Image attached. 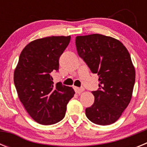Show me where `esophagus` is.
Segmentation results:
<instances>
[{"instance_id": "1", "label": "esophagus", "mask_w": 147, "mask_h": 147, "mask_svg": "<svg viewBox=\"0 0 147 147\" xmlns=\"http://www.w3.org/2000/svg\"><path fill=\"white\" fill-rule=\"evenodd\" d=\"M74 90L76 92V93H78V94H80L81 93H82L83 90H84V88H76L75 87L74 88Z\"/></svg>"}]
</instances>
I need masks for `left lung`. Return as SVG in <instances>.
<instances>
[{
    "label": "left lung",
    "mask_w": 147,
    "mask_h": 147,
    "mask_svg": "<svg viewBox=\"0 0 147 147\" xmlns=\"http://www.w3.org/2000/svg\"><path fill=\"white\" fill-rule=\"evenodd\" d=\"M79 56L98 76V88L92 91L94 103L85 110L90 121L110 125L120 118L132 98L136 71L130 55L119 40L98 34L77 36Z\"/></svg>",
    "instance_id": "obj_1"
}]
</instances>
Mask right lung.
Segmentation results:
<instances>
[{"mask_svg":"<svg viewBox=\"0 0 147 147\" xmlns=\"http://www.w3.org/2000/svg\"><path fill=\"white\" fill-rule=\"evenodd\" d=\"M71 36L48 37L35 40L22 51L14 74V82L20 98L35 121L51 125L60 121L67 105L74 97L72 88L61 82L54 85L51 75L59 71V59Z\"/></svg>","mask_w":147,"mask_h":147,"instance_id":"add662e5","label":"right lung"}]
</instances>
